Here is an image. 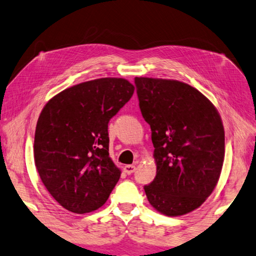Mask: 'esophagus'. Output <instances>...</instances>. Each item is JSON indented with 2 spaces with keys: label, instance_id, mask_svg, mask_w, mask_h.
<instances>
[{
  "label": "esophagus",
  "instance_id": "esophagus-1",
  "mask_svg": "<svg viewBox=\"0 0 256 256\" xmlns=\"http://www.w3.org/2000/svg\"><path fill=\"white\" fill-rule=\"evenodd\" d=\"M135 170H136V166H134V164H129V166H124V171L127 174H134V172H135Z\"/></svg>",
  "mask_w": 256,
  "mask_h": 256
}]
</instances>
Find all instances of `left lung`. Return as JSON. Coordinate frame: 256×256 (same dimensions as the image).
Returning <instances> with one entry per match:
<instances>
[{
  "mask_svg": "<svg viewBox=\"0 0 256 256\" xmlns=\"http://www.w3.org/2000/svg\"><path fill=\"white\" fill-rule=\"evenodd\" d=\"M135 85L156 162L145 194L163 214H186L203 204L219 180L224 158L221 118L210 100L185 82L136 77Z\"/></svg>",
  "mask_w": 256,
  "mask_h": 256,
  "instance_id": "left-lung-1",
  "label": "left lung"
}]
</instances>
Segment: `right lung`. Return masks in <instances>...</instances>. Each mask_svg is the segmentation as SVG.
I'll return each mask as SVG.
<instances>
[{"instance_id": "1", "label": "right lung", "mask_w": 256, "mask_h": 256, "mask_svg": "<svg viewBox=\"0 0 256 256\" xmlns=\"http://www.w3.org/2000/svg\"><path fill=\"white\" fill-rule=\"evenodd\" d=\"M122 78H100L66 88L48 102L37 121L34 158L46 190L74 213L106 202L120 178L108 156V121L134 94Z\"/></svg>"}]
</instances>
